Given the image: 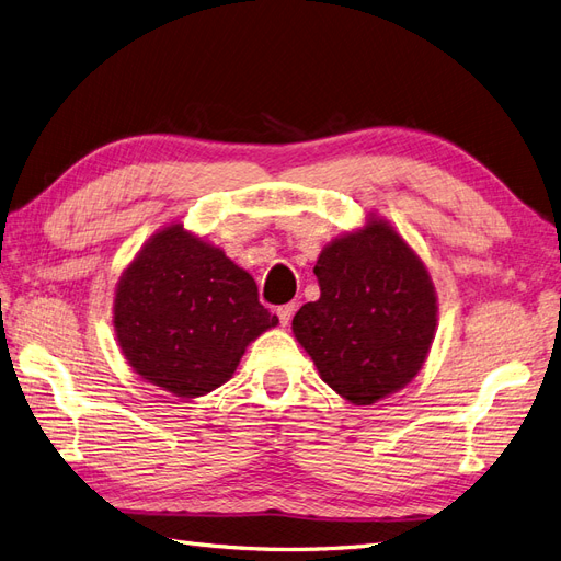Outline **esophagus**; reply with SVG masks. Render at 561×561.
Segmentation results:
<instances>
[{
	"instance_id": "1",
	"label": "esophagus",
	"mask_w": 561,
	"mask_h": 561,
	"mask_svg": "<svg viewBox=\"0 0 561 561\" xmlns=\"http://www.w3.org/2000/svg\"><path fill=\"white\" fill-rule=\"evenodd\" d=\"M278 320H280V325L283 328H287L290 325V320H293V316H295V304H283V307H278Z\"/></svg>"
}]
</instances>
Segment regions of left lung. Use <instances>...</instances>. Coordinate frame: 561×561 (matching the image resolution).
Instances as JSON below:
<instances>
[{
  "label": "left lung",
  "mask_w": 561,
  "mask_h": 561,
  "mask_svg": "<svg viewBox=\"0 0 561 561\" xmlns=\"http://www.w3.org/2000/svg\"><path fill=\"white\" fill-rule=\"evenodd\" d=\"M320 299L293 318V334L320 379L365 407L412 383L437 330L428 266L386 217L344 231L320 250Z\"/></svg>",
  "instance_id": "8db88e82"
}]
</instances>
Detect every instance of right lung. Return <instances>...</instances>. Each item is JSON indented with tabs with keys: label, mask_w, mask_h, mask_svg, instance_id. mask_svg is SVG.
<instances>
[{
	"label": "right lung",
	"mask_w": 561,
	"mask_h": 561,
	"mask_svg": "<svg viewBox=\"0 0 561 561\" xmlns=\"http://www.w3.org/2000/svg\"><path fill=\"white\" fill-rule=\"evenodd\" d=\"M112 322L135 375L194 400L227 383L278 316L262 307L257 283L222 248L171 222L118 276Z\"/></svg>",
	"instance_id": "obj_1"
}]
</instances>
